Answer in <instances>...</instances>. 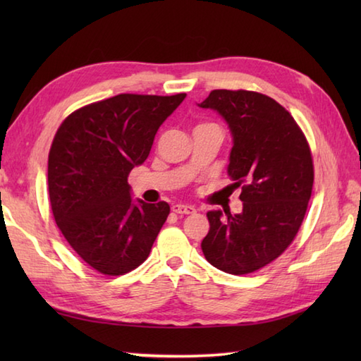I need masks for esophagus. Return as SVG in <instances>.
I'll return each mask as SVG.
<instances>
[{
	"label": "esophagus",
	"instance_id": "obj_1",
	"mask_svg": "<svg viewBox=\"0 0 361 361\" xmlns=\"http://www.w3.org/2000/svg\"><path fill=\"white\" fill-rule=\"evenodd\" d=\"M172 212H175V214H194L195 208H194V206H190V204H173Z\"/></svg>",
	"mask_w": 361,
	"mask_h": 361
}]
</instances>
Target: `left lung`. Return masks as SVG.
Masks as SVG:
<instances>
[{"instance_id":"left-lung-1","label":"left lung","mask_w":361,"mask_h":361,"mask_svg":"<svg viewBox=\"0 0 361 361\" xmlns=\"http://www.w3.org/2000/svg\"><path fill=\"white\" fill-rule=\"evenodd\" d=\"M198 106L226 122L229 188H242L243 203L240 214L208 211L203 255L225 273H252L279 257L302 224L313 186L309 144L291 114L265 94L214 90Z\"/></svg>"}]
</instances>
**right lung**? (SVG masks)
I'll use <instances>...</instances> for the list:
<instances>
[{
  "instance_id": "1",
  "label": "right lung",
  "mask_w": 361,
  "mask_h": 361,
  "mask_svg": "<svg viewBox=\"0 0 361 361\" xmlns=\"http://www.w3.org/2000/svg\"><path fill=\"white\" fill-rule=\"evenodd\" d=\"M185 97L118 94L74 111L54 136L48 159L54 219L99 273H128L150 255L171 208L133 200L127 176L147 159L158 128Z\"/></svg>"
}]
</instances>
